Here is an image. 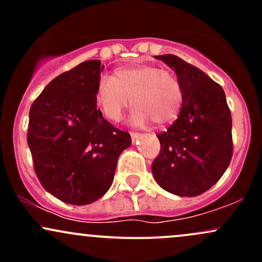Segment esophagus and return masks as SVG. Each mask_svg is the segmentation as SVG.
<instances>
[{"label":"esophagus","mask_w":262,"mask_h":262,"mask_svg":"<svg viewBox=\"0 0 262 262\" xmlns=\"http://www.w3.org/2000/svg\"><path fill=\"white\" fill-rule=\"evenodd\" d=\"M130 137H132V140H133V143H134V141H137L138 139H139V138L141 137V134L135 133V132H130Z\"/></svg>","instance_id":"1"}]
</instances>
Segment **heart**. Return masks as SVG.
<instances>
[{"instance_id": "b5f03b06", "label": "heart", "mask_w": 262, "mask_h": 262, "mask_svg": "<svg viewBox=\"0 0 262 262\" xmlns=\"http://www.w3.org/2000/svg\"><path fill=\"white\" fill-rule=\"evenodd\" d=\"M96 100L111 122H119L133 103L130 121L146 125L169 124L179 116L183 104L181 81L171 71L155 65L118 68L114 76H102L96 89Z\"/></svg>"}]
</instances>
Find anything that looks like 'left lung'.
<instances>
[{
  "mask_svg": "<svg viewBox=\"0 0 262 262\" xmlns=\"http://www.w3.org/2000/svg\"><path fill=\"white\" fill-rule=\"evenodd\" d=\"M176 73L183 87L179 118L156 134L160 152L151 165L156 182L181 197H196L223 176L233 156L231 114L219 83L176 55L155 56Z\"/></svg>",
  "mask_w": 262,
  "mask_h": 262,
  "instance_id": "1",
  "label": "left lung"
}]
</instances>
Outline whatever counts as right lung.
<instances>
[{"label": "right lung", "instance_id": "1", "mask_svg": "<svg viewBox=\"0 0 262 262\" xmlns=\"http://www.w3.org/2000/svg\"><path fill=\"white\" fill-rule=\"evenodd\" d=\"M103 65L89 60L49 82L29 111L27 141L41 186L62 202L90 204L110 189L117 160L130 145L102 117L96 89Z\"/></svg>", "mask_w": 262, "mask_h": 262}]
</instances>
